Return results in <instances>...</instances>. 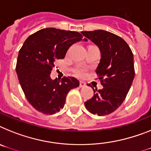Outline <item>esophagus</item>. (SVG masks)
<instances>
[{
    "label": "esophagus",
    "instance_id": "1",
    "mask_svg": "<svg viewBox=\"0 0 151 151\" xmlns=\"http://www.w3.org/2000/svg\"><path fill=\"white\" fill-rule=\"evenodd\" d=\"M86 86V83L84 81L80 82V87H84Z\"/></svg>",
    "mask_w": 151,
    "mask_h": 151
}]
</instances>
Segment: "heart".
<instances>
[{
    "label": "heart",
    "mask_w": 151,
    "mask_h": 151,
    "mask_svg": "<svg viewBox=\"0 0 151 151\" xmlns=\"http://www.w3.org/2000/svg\"><path fill=\"white\" fill-rule=\"evenodd\" d=\"M73 73H75L78 77H83L86 74V68L82 67H78L73 69Z\"/></svg>",
    "instance_id": "obj_1"
}]
</instances>
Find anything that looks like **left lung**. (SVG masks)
I'll return each instance as SVG.
<instances>
[{
	"instance_id": "8db88e82",
	"label": "left lung",
	"mask_w": 151,
	"mask_h": 151,
	"mask_svg": "<svg viewBox=\"0 0 151 151\" xmlns=\"http://www.w3.org/2000/svg\"><path fill=\"white\" fill-rule=\"evenodd\" d=\"M81 33L101 50L96 73L104 86L93 90V96L84 104L93 114H110L122 104L132 84L135 74L132 50L122 37L113 33L103 30Z\"/></svg>"
}]
</instances>
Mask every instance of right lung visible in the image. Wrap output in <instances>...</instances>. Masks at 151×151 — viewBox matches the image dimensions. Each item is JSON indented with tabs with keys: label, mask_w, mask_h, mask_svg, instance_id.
<instances>
[{
	"label": "right lung",
	"mask_w": 151,
	"mask_h": 151,
	"mask_svg": "<svg viewBox=\"0 0 151 151\" xmlns=\"http://www.w3.org/2000/svg\"><path fill=\"white\" fill-rule=\"evenodd\" d=\"M87 40L80 33L57 28L41 29L30 35L19 50L16 71L27 100L35 110L54 114L64 107L66 97L80 82L73 77L51 80L54 62L64 59L74 43Z\"/></svg>",
	"instance_id": "obj_1"
}]
</instances>
